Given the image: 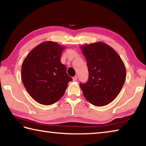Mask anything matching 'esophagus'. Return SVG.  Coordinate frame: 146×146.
I'll return each mask as SVG.
<instances>
[{
    "mask_svg": "<svg viewBox=\"0 0 146 146\" xmlns=\"http://www.w3.org/2000/svg\"><path fill=\"white\" fill-rule=\"evenodd\" d=\"M77 78H78V76H75L73 78V81H76V80H77Z\"/></svg>",
    "mask_w": 146,
    "mask_h": 146,
    "instance_id": "1",
    "label": "esophagus"
}]
</instances>
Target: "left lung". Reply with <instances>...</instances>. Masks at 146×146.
I'll return each instance as SVG.
<instances>
[{"label": "left lung", "instance_id": "8db88e82", "mask_svg": "<svg viewBox=\"0 0 146 146\" xmlns=\"http://www.w3.org/2000/svg\"><path fill=\"white\" fill-rule=\"evenodd\" d=\"M86 59L89 78L80 84L83 95L96 106H104L115 99L125 82L126 70L114 49L102 42L80 46Z\"/></svg>", "mask_w": 146, "mask_h": 146}]
</instances>
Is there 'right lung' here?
<instances>
[{
	"label": "right lung",
	"instance_id": "obj_1",
	"mask_svg": "<svg viewBox=\"0 0 146 146\" xmlns=\"http://www.w3.org/2000/svg\"><path fill=\"white\" fill-rule=\"evenodd\" d=\"M64 49L55 42H44L32 49L23 61L21 77L24 87L40 104L57 102L72 80L60 62Z\"/></svg>",
	"mask_w": 146,
	"mask_h": 146
}]
</instances>
